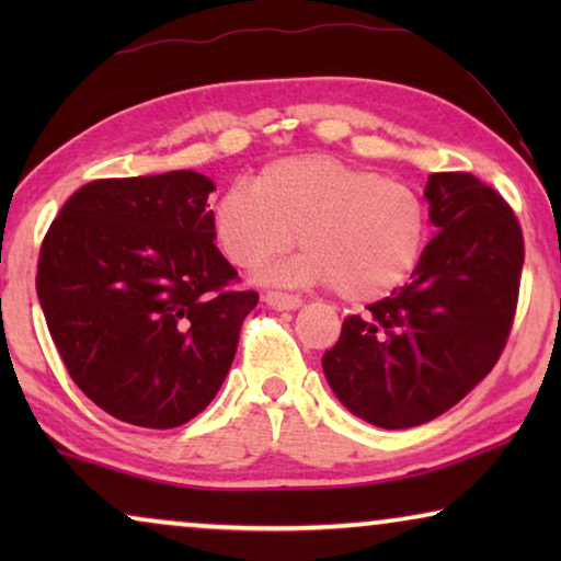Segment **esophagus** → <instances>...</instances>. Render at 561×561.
Listing matches in <instances>:
<instances>
[{"instance_id": "34e87169", "label": "esophagus", "mask_w": 561, "mask_h": 561, "mask_svg": "<svg viewBox=\"0 0 561 561\" xmlns=\"http://www.w3.org/2000/svg\"><path fill=\"white\" fill-rule=\"evenodd\" d=\"M265 304L273 306V309H278V311H294L304 304V298L296 294H283V290H267Z\"/></svg>"}]
</instances>
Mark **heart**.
Returning <instances> with one entry per match:
<instances>
[{"mask_svg": "<svg viewBox=\"0 0 561 561\" xmlns=\"http://www.w3.org/2000/svg\"><path fill=\"white\" fill-rule=\"evenodd\" d=\"M211 232L242 271L301 252L271 273L290 283H329L347 301L393 294L416 273L428 240L424 196L375 168L332 156L283 158L252 186L237 183L211 206Z\"/></svg>", "mask_w": 561, "mask_h": 561, "instance_id": "heart-1", "label": "heart"}]
</instances>
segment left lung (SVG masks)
Returning <instances> with one entry per match:
<instances>
[{
    "instance_id": "left-lung-1",
    "label": "left lung",
    "mask_w": 561,
    "mask_h": 561,
    "mask_svg": "<svg viewBox=\"0 0 561 561\" xmlns=\"http://www.w3.org/2000/svg\"><path fill=\"white\" fill-rule=\"evenodd\" d=\"M436 234L403 288L347 317L321 365L367 424L409 428L462 401L493 370L516 317L524 234L503 196L472 173H432Z\"/></svg>"
}]
</instances>
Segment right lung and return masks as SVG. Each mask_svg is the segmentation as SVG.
Segmentation results:
<instances>
[{"mask_svg":"<svg viewBox=\"0 0 561 561\" xmlns=\"http://www.w3.org/2000/svg\"><path fill=\"white\" fill-rule=\"evenodd\" d=\"M211 191L194 171L91 181L43 240L35 286L53 342L76 386L127 424L202 413L257 306L214 244Z\"/></svg>","mask_w":561,"mask_h":561,"instance_id":"add662e5","label":"right lung"}]
</instances>
